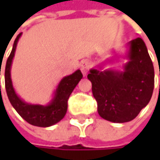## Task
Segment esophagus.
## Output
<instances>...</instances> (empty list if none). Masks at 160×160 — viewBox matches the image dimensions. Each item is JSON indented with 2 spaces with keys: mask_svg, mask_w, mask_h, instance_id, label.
<instances>
[{
  "mask_svg": "<svg viewBox=\"0 0 160 160\" xmlns=\"http://www.w3.org/2000/svg\"><path fill=\"white\" fill-rule=\"evenodd\" d=\"M90 67H91V64L88 60H83L81 63H80V70L82 72V74L84 76H86V74L88 73L89 69H90Z\"/></svg>",
  "mask_w": 160,
  "mask_h": 160,
  "instance_id": "esophagus-1",
  "label": "esophagus"
}]
</instances>
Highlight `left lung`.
I'll return each mask as SVG.
<instances>
[{
	"label": "left lung",
	"instance_id": "1",
	"mask_svg": "<svg viewBox=\"0 0 160 160\" xmlns=\"http://www.w3.org/2000/svg\"><path fill=\"white\" fill-rule=\"evenodd\" d=\"M128 49V62L122 71L92 68L87 76L98 114L111 122L123 123L135 118L149 103L154 90V67L144 41L141 38L131 41Z\"/></svg>",
	"mask_w": 160,
	"mask_h": 160
}]
</instances>
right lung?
Wrapping results in <instances>:
<instances>
[{
	"label": "right lung",
	"mask_w": 160,
	"mask_h": 160,
	"mask_svg": "<svg viewBox=\"0 0 160 160\" xmlns=\"http://www.w3.org/2000/svg\"><path fill=\"white\" fill-rule=\"evenodd\" d=\"M22 33L17 35L12 52L6 61L4 80L7 96L13 108L27 122L38 127H50L59 122L65 117L68 110V100L75 87L82 79V74L80 69H78L71 75L64 77L57 85V88L53 93V97L48 105L42 106L26 103L16 94L11 79V67L13 58L15 56L16 45Z\"/></svg>",
	"instance_id": "add662e5"
}]
</instances>
